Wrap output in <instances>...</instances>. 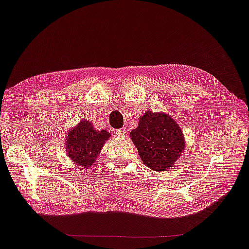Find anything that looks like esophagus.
<instances>
[{
    "label": "esophagus",
    "mask_w": 249,
    "mask_h": 249,
    "mask_svg": "<svg viewBox=\"0 0 249 249\" xmlns=\"http://www.w3.org/2000/svg\"><path fill=\"white\" fill-rule=\"evenodd\" d=\"M115 136L116 137H119V138H123L124 136H125V131H124V129L123 128H121V129H115Z\"/></svg>",
    "instance_id": "1"
}]
</instances>
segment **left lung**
I'll use <instances>...</instances> for the list:
<instances>
[{"mask_svg":"<svg viewBox=\"0 0 249 249\" xmlns=\"http://www.w3.org/2000/svg\"><path fill=\"white\" fill-rule=\"evenodd\" d=\"M129 136L142 163L155 172H167L186 149L181 128L164 112L145 111Z\"/></svg>","mask_w":249,"mask_h":249,"instance_id":"1","label":"left lung"}]
</instances>
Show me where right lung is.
Segmentation results:
<instances>
[{
  "instance_id": "add662e5",
  "label": "right lung",
  "mask_w": 249,
  "mask_h": 249,
  "mask_svg": "<svg viewBox=\"0 0 249 249\" xmlns=\"http://www.w3.org/2000/svg\"><path fill=\"white\" fill-rule=\"evenodd\" d=\"M107 129L97 130L91 122L82 120L66 136V152L74 164L89 168L98 159L101 149L110 138Z\"/></svg>"
}]
</instances>
